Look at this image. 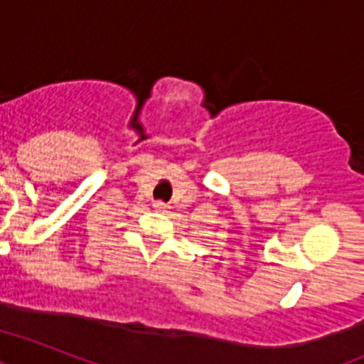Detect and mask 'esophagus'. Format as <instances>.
Listing matches in <instances>:
<instances>
[{"label": "esophagus", "instance_id": "esophagus-1", "mask_svg": "<svg viewBox=\"0 0 364 364\" xmlns=\"http://www.w3.org/2000/svg\"><path fill=\"white\" fill-rule=\"evenodd\" d=\"M154 207H155V209H159V210H164L168 205H166V203H163V201H155Z\"/></svg>", "mask_w": 364, "mask_h": 364}]
</instances>
